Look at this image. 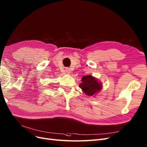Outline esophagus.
Here are the masks:
<instances>
[{
  "label": "esophagus",
  "mask_w": 147,
  "mask_h": 147,
  "mask_svg": "<svg viewBox=\"0 0 147 147\" xmlns=\"http://www.w3.org/2000/svg\"><path fill=\"white\" fill-rule=\"evenodd\" d=\"M66 71H67V73H70V71H69V70H68V69H67V70Z\"/></svg>",
  "instance_id": "34e87169"
}]
</instances>
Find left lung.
<instances>
[{"label": "left lung", "instance_id": "obj_1", "mask_svg": "<svg viewBox=\"0 0 147 147\" xmlns=\"http://www.w3.org/2000/svg\"><path fill=\"white\" fill-rule=\"evenodd\" d=\"M82 82L79 85V87L88 96L94 95L102 88L101 84L91 75L82 77Z\"/></svg>", "mask_w": 147, "mask_h": 147}]
</instances>
